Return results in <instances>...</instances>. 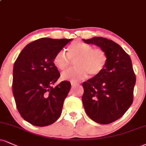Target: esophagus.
<instances>
[{"mask_svg": "<svg viewBox=\"0 0 146 146\" xmlns=\"http://www.w3.org/2000/svg\"><path fill=\"white\" fill-rule=\"evenodd\" d=\"M71 84H72V87H75V86H76V85H78V82H75L72 81L71 82Z\"/></svg>", "mask_w": 146, "mask_h": 146, "instance_id": "1", "label": "esophagus"}]
</instances>
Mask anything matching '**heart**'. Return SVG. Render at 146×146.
I'll list each match as a JSON object with an SVG mask.
<instances>
[{
  "mask_svg": "<svg viewBox=\"0 0 146 146\" xmlns=\"http://www.w3.org/2000/svg\"><path fill=\"white\" fill-rule=\"evenodd\" d=\"M67 55L59 51L53 59L54 65L57 69L64 70L70 64V61L76 60L77 68L68 70L62 74L63 80L76 82L86 78L89 73L96 76L103 71L108 62L106 51L101 48H93L92 45L82 41H75L68 47Z\"/></svg>",
  "mask_w": 146,
  "mask_h": 146,
  "instance_id": "b5f03b06",
  "label": "heart"
}]
</instances>
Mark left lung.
Wrapping results in <instances>:
<instances>
[{
    "label": "left lung",
    "mask_w": 146,
    "mask_h": 146,
    "mask_svg": "<svg viewBox=\"0 0 146 146\" xmlns=\"http://www.w3.org/2000/svg\"><path fill=\"white\" fill-rule=\"evenodd\" d=\"M106 51L108 62L103 71L82 83V101L88 116L106 125L119 119L133 101L136 82L129 55L114 41L103 37L83 39Z\"/></svg>",
    "instance_id": "left-lung-1"
}]
</instances>
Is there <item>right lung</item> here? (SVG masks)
Returning <instances> with one entry per match:
<instances>
[{"mask_svg":"<svg viewBox=\"0 0 146 146\" xmlns=\"http://www.w3.org/2000/svg\"><path fill=\"white\" fill-rule=\"evenodd\" d=\"M72 39L42 38L23 48L14 63L12 89L21 117L32 125H51L62 114L71 84L60 76L54 65L55 55Z\"/></svg>","mask_w":146,"mask_h":146,"instance_id":"add662e5","label":"right lung"}]
</instances>
